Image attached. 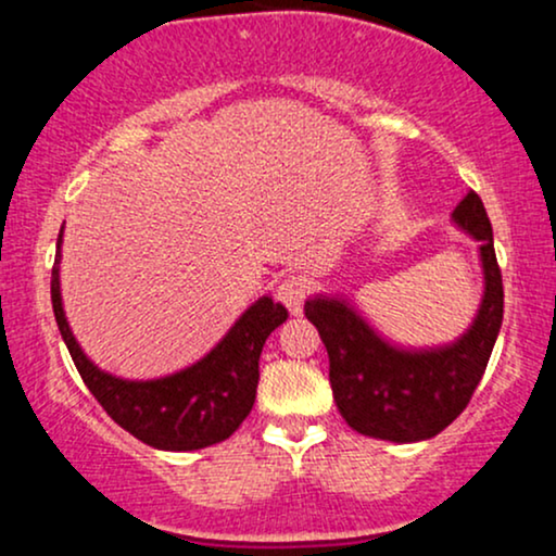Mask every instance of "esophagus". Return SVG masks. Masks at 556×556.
Wrapping results in <instances>:
<instances>
[{"mask_svg": "<svg viewBox=\"0 0 556 556\" xmlns=\"http://www.w3.org/2000/svg\"><path fill=\"white\" fill-rule=\"evenodd\" d=\"M305 295H308V285H305L303 277H287L285 282L277 287V298L282 300L292 316L303 314Z\"/></svg>", "mask_w": 556, "mask_h": 556, "instance_id": "34e87169", "label": "esophagus"}]
</instances>
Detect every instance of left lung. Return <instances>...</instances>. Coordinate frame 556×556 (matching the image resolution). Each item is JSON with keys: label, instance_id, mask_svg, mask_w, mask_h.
Here are the masks:
<instances>
[{"label": "left lung", "instance_id": "8db88e82", "mask_svg": "<svg viewBox=\"0 0 556 556\" xmlns=\"http://www.w3.org/2000/svg\"><path fill=\"white\" fill-rule=\"evenodd\" d=\"M452 225L478 242L483 290L460 337L433 348H405L381 334L344 295L305 300V316L329 353L334 402L350 429L384 442H426L465 410L502 329L504 290L494 232L473 190L452 212Z\"/></svg>", "mask_w": 556, "mask_h": 556}]
</instances>
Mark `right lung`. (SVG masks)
<instances>
[{"instance_id":"right-lung-1","label":"right lung","mask_w":556,"mask_h":556,"mask_svg":"<svg viewBox=\"0 0 556 556\" xmlns=\"http://www.w3.org/2000/svg\"><path fill=\"white\" fill-rule=\"evenodd\" d=\"M62 235L65 225L56 238L52 269L56 327L83 381L114 424L164 452L203 450L232 437L256 402L261 350L271 331L287 321L285 305L271 295H261L203 358L156 379H123L96 366L70 329L60 282Z\"/></svg>"}]
</instances>
